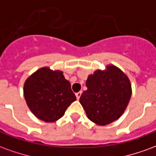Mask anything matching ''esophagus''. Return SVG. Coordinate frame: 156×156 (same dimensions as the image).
<instances>
[{"label": "esophagus", "mask_w": 156, "mask_h": 156, "mask_svg": "<svg viewBox=\"0 0 156 156\" xmlns=\"http://www.w3.org/2000/svg\"><path fill=\"white\" fill-rule=\"evenodd\" d=\"M81 94H82V91L76 93V97H77V99H79V98H80Z\"/></svg>", "instance_id": "obj_1"}]
</instances>
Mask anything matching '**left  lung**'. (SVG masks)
Masks as SVG:
<instances>
[{
  "label": "left lung",
  "mask_w": 156,
  "mask_h": 156,
  "mask_svg": "<svg viewBox=\"0 0 156 156\" xmlns=\"http://www.w3.org/2000/svg\"><path fill=\"white\" fill-rule=\"evenodd\" d=\"M87 90L79 102L87 117L98 125H107L117 120L127 108L132 94L128 76L120 68L108 64L88 76Z\"/></svg>",
  "instance_id": "obj_1"
}]
</instances>
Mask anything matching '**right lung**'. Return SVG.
Listing matches in <instances>:
<instances>
[{"label": "right lung", "instance_id": "obj_1", "mask_svg": "<svg viewBox=\"0 0 156 156\" xmlns=\"http://www.w3.org/2000/svg\"><path fill=\"white\" fill-rule=\"evenodd\" d=\"M23 94L32 114L48 123L62 117L68 106L76 100L63 72L48 67L39 68L26 79Z\"/></svg>", "mask_w": 156, "mask_h": 156}]
</instances>
